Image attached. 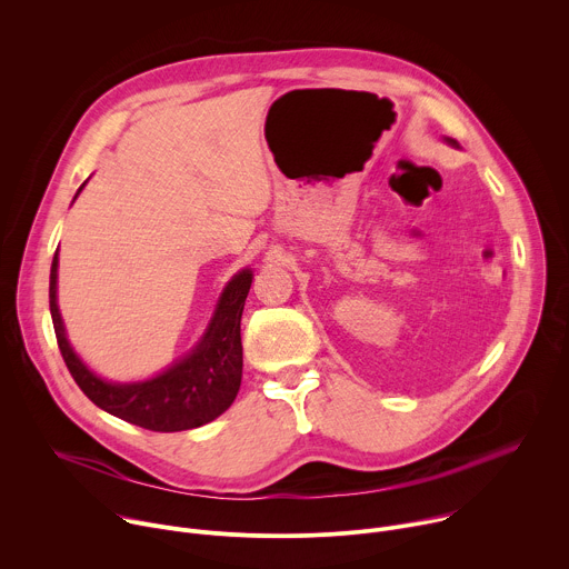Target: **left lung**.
<instances>
[{
  "mask_svg": "<svg viewBox=\"0 0 569 569\" xmlns=\"http://www.w3.org/2000/svg\"><path fill=\"white\" fill-rule=\"evenodd\" d=\"M446 141H448L450 146H457V141H455V139H446Z\"/></svg>",
  "mask_w": 569,
  "mask_h": 569,
  "instance_id": "1",
  "label": "left lung"
}]
</instances>
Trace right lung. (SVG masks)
<instances>
[{
	"instance_id": "obj_1",
	"label": "right lung",
	"mask_w": 569,
	"mask_h": 569,
	"mask_svg": "<svg viewBox=\"0 0 569 569\" xmlns=\"http://www.w3.org/2000/svg\"><path fill=\"white\" fill-rule=\"evenodd\" d=\"M56 281L58 252L49 277V308L58 349L76 385L101 410L152 432H182L213 421L233 402L242 378L240 317L252 286L250 270L238 272L227 283L204 338L187 358L164 373L130 385L101 380L73 353L58 312Z\"/></svg>"
}]
</instances>
